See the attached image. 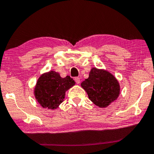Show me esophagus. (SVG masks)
Instances as JSON below:
<instances>
[{
	"instance_id": "1",
	"label": "esophagus",
	"mask_w": 154,
	"mask_h": 154,
	"mask_svg": "<svg viewBox=\"0 0 154 154\" xmlns=\"http://www.w3.org/2000/svg\"><path fill=\"white\" fill-rule=\"evenodd\" d=\"M74 80H75V82H76V84H80V82H81V80H80V79H79V77H75V79H74Z\"/></svg>"
}]
</instances>
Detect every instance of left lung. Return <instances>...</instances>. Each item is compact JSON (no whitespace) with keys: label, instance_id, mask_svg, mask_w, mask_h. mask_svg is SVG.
<instances>
[{"label":"left lung","instance_id":"obj_1","mask_svg":"<svg viewBox=\"0 0 154 154\" xmlns=\"http://www.w3.org/2000/svg\"><path fill=\"white\" fill-rule=\"evenodd\" d=\"M81 86L89 100L100 108H106L116 100L120 94L119 82L110 72L103 69L91 68L88 79Z\"/></svg>","mask_w":154,"mask_h":154}]
</instances>
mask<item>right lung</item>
<instances>
[{"instance_id": "1", "label": "right lung", "mask_w": 154, "mask_h": 154, "mask_svg": "<svg viewBox=\"0 0 154 154\" xmlns=\"http://www.w3.org/2000/svg\"><path fill=\"white\" fill-rule=\"evenodd\" d=\"M74 85L75 82L69 75L62 78L58 72L51 70L38 79L34 94L43 108L56 109L63 102L66 91Z\"/></svg>"}]
</instances>
